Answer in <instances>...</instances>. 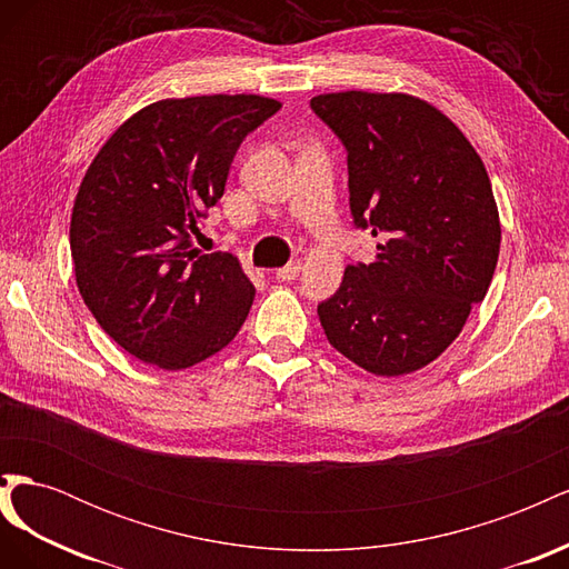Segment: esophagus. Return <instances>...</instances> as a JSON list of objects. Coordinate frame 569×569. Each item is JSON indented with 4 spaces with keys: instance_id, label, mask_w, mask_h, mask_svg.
<instances>
[{
    "instance_id": "esophagus-1",
    "label": "esophagus",
    "mask_w": 569,
    "mask_h": 569,
    "mask_svg": "<svg viewBox=\"0 0 569 569\" xmlns=\"http://www.w3.org/2000/svg\"><path fill=\"white\" fill-rule=\"evenodd\" d=\"M299 272H301V263L299 261H291L284 268H280L278 272H274V278L282 280V282H291V280L299 278Z\"/></svg>"
}]
</instances>
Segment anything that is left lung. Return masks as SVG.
Wrapping results in <instances>:
<instances>
[{
	"label": "left lung",
	"instance_id": "8db88e82",
	"mask_svg": "<svg viewBox=\"0 0 569 569\" xmlns=\"http://www.w3.org/2000/svg\"><path fill=\"white\" fill-rule=\"evenodd\" d=\"M311 109L347 149L353 226L375 263L343 270L318 306L332 347L372 375L432 363L487 297L501 222L487 168L449 118L410 94L332 92Z\"/></svg>",
	"mask_w": 569,
	"mask_h": 569
}]
</instances>
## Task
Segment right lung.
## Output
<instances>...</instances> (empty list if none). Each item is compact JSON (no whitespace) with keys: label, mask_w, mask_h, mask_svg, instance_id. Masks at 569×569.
Masks as SVG:
<instances>
[{"label":"right lung","mask_w":569,"mask_h":569,"mask_svg":"<svg viewBox=\"0 0 569 569\" xmlns=\"http://www.w3.org/2000/svg\"><path fill=\"white\" fill-rule=\"evenodd\" d=\"M258 94L163 99L99 149L71 216L84 306L128 353L182 370L226 349L256 289L237 256L194 249L244 137L280 111Z\"/></svg>","instance_id":"add662e5"}]
</instances>
